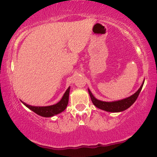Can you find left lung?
Returning a JSON list of instances; mask_svg holds the SVG:
<instances>
[{"mask_svg":"<svg viewBox=\"0 0 157 157\" xmlns=\"http://www.w3.org/2000/svg\"><path fill=\"white\" fill-rule=\"evenodd\" d=\"M144 82L142 83V85L141 86V87L139 89L138 91H137L134 94H133L132 96H129V97L120 101H101L96 99V98L93 96V94H91V92L90 91L89 89V93L92 102H93V104L95 105L97 108L106 111H109V112H119V111H124L126 110V109H127L128 108H129V107L136 101V98H138L139 93L141 92V89H142L143 87Z\"/></svg>","mask_w":157,"mask_h":157,"instance_id":"8db88e82","label":"left lung"}]
</instances>
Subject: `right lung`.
<instances>
[{"mask_svg": "<svg viewBox=\"0 0 157 157\" xmlns=\"http://www.w3.org/2000/svg\"><path fill=\"white\" fill-rule=\"evenodd\" d=\"M69 91L70 87L68 88L64 94V95L62 97L61 100L56 104L52 105V106H32L30 105H28L25 103H22L27 106L28 108L34 111L37 114L41 116L44 117H51L53 116L56 115L58 113L62 112L64 111L67 106L68 103V96H69Z\"/></svg>", "mask_w": 157, "mask_h": 157, "instance_id": "obj_1", "label": "right lung"}]
</instances>
